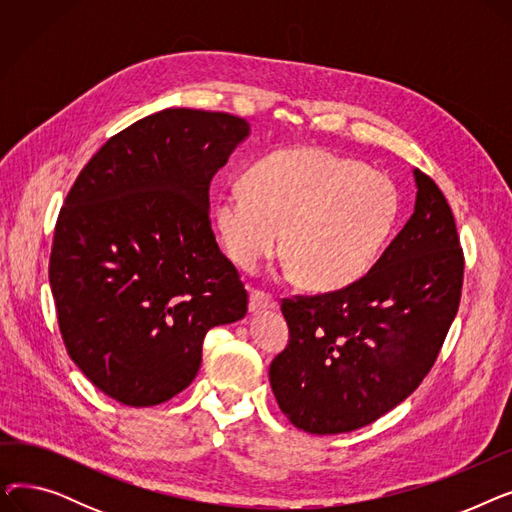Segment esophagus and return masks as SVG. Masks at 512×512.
Returning a JSON list of instances; mask_svg holds the SVG:
<instances>
[{"instance_id":"esophagus-1","label":"esophagus","mask_w":512,"mask_h":512,"mask_svg":"<svg viewBox=\"0 0 512 512\" xmlns=\"http://www.w3.org/2000/svg\"><path fill=\"white\" fill-rule=\"evenodd\" d=\"M276 301L270 297V294H265L261 290H251L249 294V311L251 313H261L267 309H276Z\"/></svg>"}]
</instances>
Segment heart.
<instances>
[{
  "label": "heart",
  "mask_w": 512,
  "mask_h": 512,
  "mask_svg": "<svg viewBox=\"0 0 512 512\" xmlns=\"http://www.w3.org/2000/svg\"><path fill=\"white\" fill-rule=\"evenodd\" d=\"M394 182L324 149H284L259 159L245 186L226 188L213 222L230 259L257 267L282 247L305 286L338 290L363 278L396 228Z\"/></svg>",
  "instance_id": "obj_1"
}]
</instances>
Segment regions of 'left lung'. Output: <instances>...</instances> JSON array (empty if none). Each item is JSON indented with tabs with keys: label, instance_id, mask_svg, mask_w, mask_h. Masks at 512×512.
Listing matches in <instances>:
<instances>
[{
	"label": "left lung",
	"instance_id": "8db88e82",
	"mask_svg": "<svg viewBox=\"0 0 512 512\" xmlns=\"http://www.w3.org/2000/svg\"><path fill=\"white\" fill-rule=\"evenodd\" d=\"M413 176L415 211L363 278L282 301L290 340L270 384L303 432L346 434L400 405L434 367L459 311L465 259L454 215L432 178Z\"/></svg>",
	"mask_w": 512,
	"mask_h": 512
}]
</instances>
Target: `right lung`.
Here are the masks:
<instances>
[{
	"instance_id": "right-lung-1",
	"label": "right lung",
	"mask_w": 512,
	"mask_h": 512,
	"mask_svg": "<svg viewBox=\"0 0 512 512\" xmlns=\"http://www.w3.org/2000/svg\"><path fill=\"white\" fill-rule=\"evenodd\" d=\"M249 137L232 114L170 110L130 124L78 174L58 215L49 284L70 359L126 407L195 380L205 334L249 294L209 222V184Z\"/></svg>"
}]
</instances>
